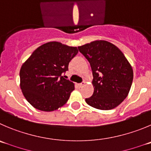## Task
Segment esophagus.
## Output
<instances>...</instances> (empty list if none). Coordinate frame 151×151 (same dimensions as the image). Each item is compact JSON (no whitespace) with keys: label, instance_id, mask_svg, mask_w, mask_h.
Returning a JSON list of instances; mask_svg holds the SVG:
<instances>
[{"label":"esophagus","instance_id":"esophagus-1","mask_svg":"<svg viewBox=\"0 0 151 151\" xmlns=\"http://www.w3.org/2000/svg\"><path fill=\"white\" fill-rule=\"evenodd\" d=\"M84 85H85V82H84V81H83L82 83H80L78 84L79 87H83Z\"/></svg>","mask_w":151,"mask_h":151}]
</instances>
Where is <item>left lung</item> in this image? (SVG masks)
<instances>
[{
  "instance_id": "1",
  "label": "left lung",
  "mask_w": 151,
  "mask_h": 151,
  "mask_svg": "<svg viewBox=\"0 0 151 151\" xmlns=\"http://www.w3.org/2000/svg\"><path fill=\"white\" fill-rule=\"evenodd\" d=\"M78 50L89 62L93 74L94 93L86 102L102 110L118 106L127 96L133 79V68L124 53L104 40L80 46Z\"/></svg>"
}]
</instances>
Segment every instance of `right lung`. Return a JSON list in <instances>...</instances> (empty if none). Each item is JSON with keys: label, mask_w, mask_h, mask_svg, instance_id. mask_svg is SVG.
Here are the masks:
<instances>
[{"label": "right lung", "mask_w": 151, "mask_h": 151, "mask_svg": "<svg viewBox=\"0 0 151 151\" xmlns=\"http://www.w3.org/2000/svg\"><path fill=\"white\" fill-rule=\"evenodd\" d=\"M78 53L76 47L60 42L44 44L33 51L20 70V86L27 101L39 110L50 112L63 106L74 89L63 73Z\"/></svg>", "instance_id": "obj_1"}]
</instances>
